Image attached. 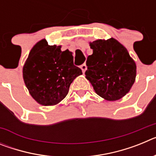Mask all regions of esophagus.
Segmentation results:
<instances>
[{
  "label": "esophagus",
  "instance_id": "obj_1",
  "mask_svg": "<svg viewBox=\"0 0 156 156\" xmlns=\"http://www.w3.org/2000/svg\"><path fill=\"white\" fill-rule=\"evenodd\" d=\"M80 69H82L83 73H84L85 71H86V69H87V66H86V64L81 65V66H80Z\"/></svg>",
  "mask_w": 156,
  "mask_h": 156
}]
</instances>
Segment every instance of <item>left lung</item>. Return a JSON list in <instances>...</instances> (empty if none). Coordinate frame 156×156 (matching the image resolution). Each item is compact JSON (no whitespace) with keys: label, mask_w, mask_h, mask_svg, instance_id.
Masks as SVG:
<instances>
[{"label":"left lung","mask_w":156,"mask_h":156,"mask_svg":"<svg viewBox=\"0 0 156 156\" xmlns=\"http://www.w3.org/2000/svg\"><path fill=\"white\" fill-rule=\"evenodd\" d=\"M93 54L87 59V79L103 98L115 101L129 92L136 77V64L127 50L113 38L90 44Z\"/></svg>","instance_id":"1"}]
</instances>
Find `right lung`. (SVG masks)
<instances>
[{"label":"right lung","instance_id":"1","mask_svg":"<svg viewBox=\"0 0 156 156\" xmlns=\"http://www.w3.org/2000/svg\"><path fill=\"white\" fill-rule=\"evenodd\" d=\"M81 74L71 52L62 51L61 46H50L45 40L33 48L23 67V79L30 94L46 106L60 102L72 82Z\"/></svg>","mask_w":156,"mask_h":156}]
</instances>
